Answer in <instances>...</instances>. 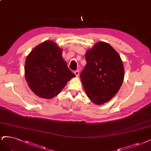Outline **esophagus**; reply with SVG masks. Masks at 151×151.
<instances>
[{"label":"esophagus","mask_w":151,"mask_h":151,"mask_svg":"<svg viewBox=\"0 0 151 151\" xmlns=\"http://www.w3.org/2000/svg\"><path fill=\"white\" fill-rule=\"evenodd\" d=\"M74 74H75V75L77 76V77H78L79 76V70H76V71H74Z\"/></svg>","instance_id":"obj_1"}]
</instances>
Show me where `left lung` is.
<instances>
[{
  "label": "left lung",
  "mask_w": 151,
  "mask_h": 151,
  "mask_svg": "<svg viewBox=\"0 0 151 151\" xmlns=\"http://www.w3.org/2000/svg\"><path fill=\"white\" fill-rule=\"evenodd\" d=\"M87 64L81 73L86 95L97 105L110 101L118 92L124 78L122 60L108 43L99 42L88 49Z\"/></svg>",
  "instance_id": "1"
}]
</instances>
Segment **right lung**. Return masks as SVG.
Wrapping results in <instances>:
<instances>
[{
	"label": "right lung",
	"mask_w": 151,
	"mask_h": 151,
	"mask_svg": "<svg viewBox=\"0 0 151 151\" xmlns=\"http://www.w3.org/2000/svg\"><path fill=\"white\" fill-rule=\"evenodd\" d=\"M62 49L52 40L34 48L25 59V77L30 89L37 96L52 99L58 96L76 75L67 67Z\"/></svg>",
	"instance_id": "1"
}]
</instances>
